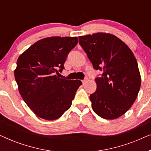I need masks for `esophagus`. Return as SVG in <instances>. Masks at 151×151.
I'll return each instance as SVG.
<instances>
[{
    "label": "esophagus",
    "instance_id": "34e87169",
    "mask_svg": "<svg viewBox=\"0 0 151 151\" xmlns=\"http://www.w3.org/2000/svg\"><path fill=\"white\" fill-rule=\"evenodd\" d=\"M86 80H87V78H86V79H84V80H82V83L83 84H84V83H86Z\"/></svg>",
    "mask_w": 151,
    "mask_h": 151
}]
</instances>
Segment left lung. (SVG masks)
<instances>
[{"instance_id":"8db88e82","label":"left lung","mask_w":151,"mask_h":151,"mask_svg":"<svg viewBox=\"0 0 151 151\" xmlns=\"http://www.w3.org/2000/svg\"><path fill=\"white\" fill-rule=\"evenodd\" d=\"M79 44L96 70L97 88L90 95L94 112L104 119L120 117L131 108L141 86L136 58L129 47L114 35L97 33L79 37Z\"/></svg>"}]
</instances>
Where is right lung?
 <instances>
[{
	"instance_id": "right-lung-1",
	"label": "right lung",
	"mask_w": 151,
	"mask_h": 151,
	"mask_svg": "<svg viewBox=\"0 0 151 151\" xmlns=\"http://www.w3.org/2000/svg\"><path fill=\"white\" fill-rule=\"evenodd\" d=\"M76 37H51L38 40L18 58L14 71L24 102L41 118L54 120L71 106L80 80H68L55 75L65 69Z\"/></svg>"
}]
</instances>
